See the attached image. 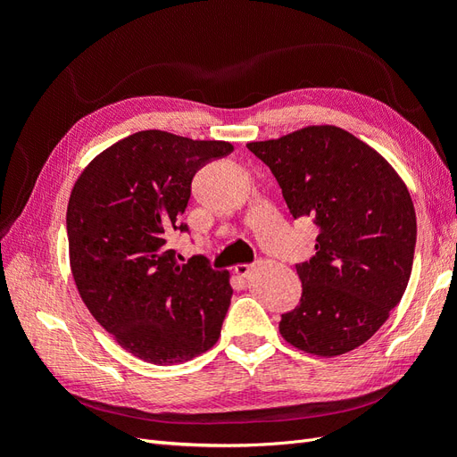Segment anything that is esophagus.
I'll return each instance as SVG.
<instances>
[{
	"label": "esophagus",
	"instance_id": "1",
	"mask_svg": "<svg viewBox=\"0 0 457 457\" xmlns=\"http://www.w3.org/2000/svg\"><path fill=\"white\" fill-rule=\"evenodd\" d=\"M253 269H255V265H252V262H244V265L234 267V272H237L238 276H247Z\"/></svg>",
	"mask_w": 457,
	"mask_h": 457
}]
</instances>
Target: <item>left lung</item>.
Masks as SVG:
<instances>
[{"instance_id":"1","label":"left lung","mask_w":457,"mask_h":457,"mask_svg":"<svg viewBox=\"0 0 457 457\" xmlns=\"http://www.w3.org/2000/svg\"><path fill=\"white\" fill-rule=\"evenodd\" d=\"M247 148L272 171L294 219L318 227L314 257L295 262L303 294L282 314V337L318 356L361 347L411 274L418 227L406 185L376 150L336 126Z\"/></svg>"}]
</instances>
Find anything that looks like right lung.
<instances>
[{"label": "right lung", "mask_w": 457, "mask_h": 457, "mask_svg": "<svg viewBox=\"0 0 457 457\" xmlns=\"http://www.w3.org/2000/svg\"><path fill=\"white\" fill-rule=\"evenodd\" d=\"M232 150L225 141L139 131L101 152L72 188L66 232L78 292L95 320L141 361L185 362L220 336L228 272L204 255L179 262L168 242L188 232L192 179Z\"/></svg>", "instance_id": "1"}]
</instances>
